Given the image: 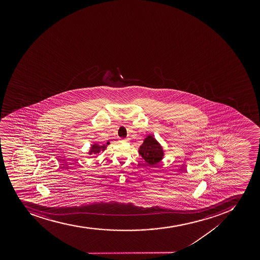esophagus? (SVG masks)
I'll use <instances>...</instances> for the list:
<instances>
[{"label": "esophagus", "instance_id": "obj_1", "mask_svg": "<svg viewBox=\"0 0 260 260\" xmlns=\"http://www.w3.org/2000/svg\"><path fill=\"white\" fill-rule=\"evenodd\" d=\"M129 139H121V140H120V142L122 143H126L129 141Z\"/></svg>", "mask_w": 260, "mask_h": 260}]
</instances>
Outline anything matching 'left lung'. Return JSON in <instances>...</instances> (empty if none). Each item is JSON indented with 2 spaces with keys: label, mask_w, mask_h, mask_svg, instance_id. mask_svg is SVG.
<instances>
[{
  "label": "left lung",
  "mask_w": 260,
  "mask_h": 260,
  "mask_svg": "<svg viewBox=\"0 0 260 260\" xmlns=\"http://www.w3.org/2000/svg\"><path fill=\"white\" fill-rule=\"evenodd\" d=\"M139 154L146 163L153 166L163 159L165 150L160 143L154 138L153 135L149 134L144 139L142 145H140Z\"/></svg>",
  "instance_id": "left-lung-1"
}]
</instances>
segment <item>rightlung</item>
<instances>
[{
    "label": "right lung",
    "instance_id": "right-lung-1",
    "mask_svg": "<svg viewBox=\"0 0 260 260\" xmlns=\"http://www.w3.org/2000/svg\"><path fill=\"white\" fill-rule=\"evenodd\" d=\"M110 145V142L106 143V145H99L98 143L94 142V144H92L90 145V149H89V152H88V154L89 155H93L94 158H96L99 154H101V152H104L106 150L107 146Z\"/></svg>",
    "mask_w": 260,
    "mask_h": 260
}]
</instances>
